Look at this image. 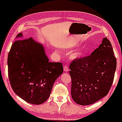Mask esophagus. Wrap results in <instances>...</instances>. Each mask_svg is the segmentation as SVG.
<instances>
[{
    "label": "esophagus",
    "instance_id": "1",
    "mask_svg": "<svg viewBox=\"0 0 122 122\" xmlns=\"http://www.w3.org/2000/svg\"><path fill=\"white\" fill-rule=\"evenodd\" d=\"M68 70H69V69H68V67L67 66H64V71H66V72H67V71H68Z\"/></svg>",
    "mask_w": 122,
    "mask_h": 122
}]
</instances>
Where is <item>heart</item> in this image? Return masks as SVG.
<instances>
[{
  "instance_id": "b5f03b06",
  "label": "heart",
  "mask_w": 122,
  "mask_h": 122,
  "mask_svg": "<svg viewBox=\"0 0 122 122\" xmlns=\"http://www.w3.org/2000/svg\"><path fill=\"white\" fill-rule=\"evenodd\" d=\"M84 51L83 50H80L76 52L73 53L71 56V58L73 60H78L81 59L84 56Z\"/></svg>"
}]
</instances>
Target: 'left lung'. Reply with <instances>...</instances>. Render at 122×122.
Returning a JSON list of instances; mask_svg holds the SVG:
<instances>
[{"mask_svg": "<svg viewBox=\"0 0 122 122\" xmlns=\"http://www.w3.org/2000/svg\"><path fill=\"white\" fill-rule=\"evenodd\" d=\"M117 60L110 41L103 38L89 56L71 61L69 74L73 101L81 106L97 102L108 94L114 77Z\"/></svg>", "mask_w": 122, "mask_h": 122, "instance_id": "8db88e82", "label": "left lung"}]
</instances>
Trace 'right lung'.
I'll list each match as a JSON object with an SVG mask.
<instances>
[{
  "label": "right lung",
  "instance_id": "right-lung-1",
  "mask_svg": "<svg viewBox=\"0 0 122 122\" xmlns=\"http://www.w3.org/2000/svg\"><path fill=\"white\" fill-rule=\"evenodd\" d=\"M22 36L20 33L16 38ZM8 66L14 93L26 102L36 105L48 99L55 81L63 72L62 63L49 62L43 45L31 38L13 43Z\"/></svg>",
  "mask_w": 122,
  "mask_h": 122
}]
</instances>
